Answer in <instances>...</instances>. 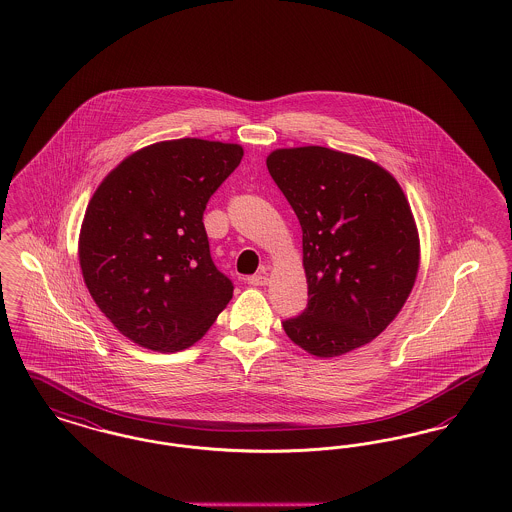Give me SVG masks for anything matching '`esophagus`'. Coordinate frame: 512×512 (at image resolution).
<instances>
[{"label": "esophagus", "instance_id": "1", "mask_svg": "<svg viewBox=\"0 0 512 512\" xmlns=\"http://www.w3.org/2000/svg\"><path fill=\"white\" fill-rule=\"evenodd\" d=\"M249 286H265L268 282L267 274H253V276H247L245 280Z\"/></svg>", "mask_w": 512, "mask_h": 512}]
</instances>
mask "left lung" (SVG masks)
Instances as JSON below:
<instances>
[{
  "mask_svg": "<svg viewBox=\"0 0 512 512\" xmlns=\"http://www.w3.org/2000/svg\"><path fill=\"white\" fill-rule=\"evenodd\" d=\"M268 172L303 230L309 301L282 322L317 357L374 340L405 305L418 272L411 207L390 172L328 147L276 149Z\"/></svg>",
  "mask_w": 512,
  "mask_h": 512,
  "instance_id": "obj_1",
  "label": "left lung"
}]
</instances>
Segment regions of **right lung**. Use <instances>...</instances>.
Returning a JSON list of instances; mask_svg holds the SVG:
<instances>
[{"instance_id":"add662e5","label":"right lung","mask_w":512,"mask_h":512,"mask_svg":"<svg viewBox=\"0 0 512 512\" xmlns=\"http://www.w3.org/2000/svg\"><path fill=\"white\" fill-rule=\"evenodd\" d=\"M242 157L236 144L182 138L136 151L99 184L80 230V268L128 340L161 353L186 349L232 299L203 213Z\"/></svg>"}]
</instances>
